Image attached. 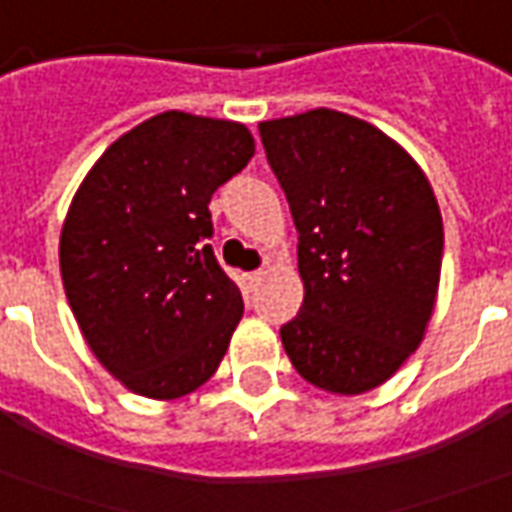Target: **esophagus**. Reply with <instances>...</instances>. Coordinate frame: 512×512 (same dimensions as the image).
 <instances>
[{
	"label": "esophagus",
	"instance_id": "34e87169",
	"mask_svg": "<svg viewBox=\"0 0 512 512\" xmlns=\"http://www.w3.org/2000/svg\"><path fill=\"white\" fill-rule=\"evenodd\" d=\"M264 276H267V270H253V273H248V284L250 287H256Z\"/></svg>",
	"mask_w": 512,
	"mask_h": 512
}]
</instances>
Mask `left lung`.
I'll return each mask as SVG.
<instances>
[{"label":"left lung","mask_w":512,"mask_h":512,"mask_svg":"<svg viewBox=\"0 0 512 512\" xmlns=\"http://www.w3.org/2000/svg\"><path fill=\"white\" fill-rule=\"evenodd\" d=\"M298 228L303 306L281 326L292 368L337 396L384 384L435 312L443 217L424 169L365 119L315 108L259 122Z\"/></svg>","instance_id":"left-lung-1"}]
</instances>
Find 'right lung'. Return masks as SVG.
I'll return each mask as SVG.
<instances>
[{
    "instance_id": "right-lung-1",
    "label": "right lung",
    "mask_w": 512,
    "mask_h": 512,
    "mask_svg": "<svg viewBox=\"0 0 512 512\" xmlns=\"http://www.w3.org/2000/svg\"><path fill=\"white\" fill-rule=\"evenodd\" d=\"M256 153L242 122L164 111L119 136L77 186L61 231V278L91 354L130 393H195L242 320L222 273L211 195Z\"/></svg>"
}]
</instances>
